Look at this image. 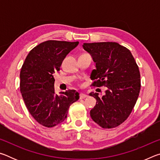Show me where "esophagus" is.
Returning a JSON list of instances; mask_svg holds the SVG:
<instances>
[{
  "label": "esophagus",
  "instance_id": "34e87169",
  "mask_svg": "<svg viewBox=\"0 0 160 160\" xmlns=\"http://www.w3.org/2000/svg\"><path fill=\"white\" fill-rule=\"evenodd\" d=\"M86 97H88V95L85 94H83V93H80V99H85Z\"/></svg>",
  "mask_w": 160,
  "mask_h": 160
}]
</instances>
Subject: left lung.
<instances>
[{
	"mask_svg": "<svg viewBox=\"0 0 160 160\" xmlns=\"http://www.w3.org/2000/svg\"><path fill=\"white\" fill-rule=\"evenodd\" d=\"M82 47L96 63L91 72V86L107 87L102 97L90 93L97 99L90 116L103 128H115L128 118L138 98V66L130 50L116 42L85 43Z\"/></svg>",
	"mask_w": 160,
	"mask_h": 160,
	"instance_id": "left-lung-1",
	"label": "left lung"
}]
</instances>
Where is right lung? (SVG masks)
Instances as JSON below:
<instances>
[{
    "mask_svg": "<svg viewBox=\"0 0 160 160\" xmlns=\"http://www.w3.org/2000/svg\"><path fill=\"white\" fill-rule=\"evenodd\" d=\"M78 44L56 40L42 42L29 51L22 66L20 88L27 109L38 123L47 128L64 121L70 106L79 99V93L74 90L57 95L53 76Z\"/></svg>",
    "mask_w": 160,
    "mask_h": 160,
    "instance_id": "1",
    "label": "right lung"
}]
</instances>
